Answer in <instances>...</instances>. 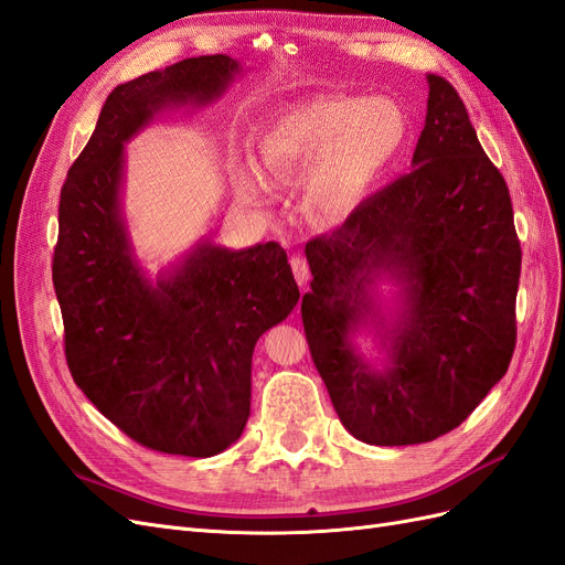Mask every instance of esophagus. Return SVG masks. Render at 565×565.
<instances>
[{
	"mask_svg": "<svg viewBox=\"0 0 565 565\" xmlns=\"http://www.w3.org/2000/svg\"><path fill=\"white\" fill-rule=\"evenodd\" d=\"M292 273H295V280L299 282V287H306V282H309V262L301 259V256H292Z\"/></svg>",
	"mask_w": 565,
	"mask_h": 565,
	"instance_id": "esophagus-1",
	"label": "esophagus"
}]
</instances>
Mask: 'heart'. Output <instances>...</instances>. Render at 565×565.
<instances>
[{
	"label": "heart",
	"mask_w": 565,
	"mask_h": 565,
	"mask_svg": "<svg viewBox=\"0 0 565 565\" xmlns=\"http://www.w3.org/2000/svg\"><path fill=\"white\" fill-rule=\"evenodd\" d=\"M409 122L391 98L320 96L278 115L259 139L262 164L273 174L311 167L303 200L320 218L353 214L401 156ZM249 198L262 193L254 177L241 179Z\"/></svg>",
	"instance_id": "1"
}]
</instances>
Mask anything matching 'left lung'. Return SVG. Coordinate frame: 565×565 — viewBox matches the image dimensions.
I'll return each instance as SVG.
<instances>
[{
  "label": "left lung",
  "instance_id": "8db88e82",
  "mask_svg": "<svg viewBox=\"0 0 565 565\" xmlns=\"http://www.w3.org/2000/svg\"><path fill=\"white\" fill-rule=\"evenodd\" d=\"M426 79L413 172L306 243V341L341 424L370 446L452 431L504 377L516 347L521 243L509 188L452 84ZM380 279L402 285L391 326L373 299ZM370 319L383 330L384 371L350 341Z\"/></svg>",
  "mask_w": 565,
  "mask_h": 565
}]
</instances>
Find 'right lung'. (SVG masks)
<instances>
[{
  "instance_id": "obj_1",
  "label": "right lung",
  "mask_w": 565,
  "mask_h": 565,
  "mask_svg": "<svg viewBox=\"0 0 565 565\" xmlns=\"http://www.w3.org/2000/svg\"><path fill=\"white\" fill-rule=\"evenodd\" d=\"M241 63L198 56L119 84L61 188L54 289L65 361L98 413L143 448L212 457L241 438L254 344L285 320L299 287L278 243H200L152 282L119 210L125 143L172 106H204Z\"/></svg>"
}]
</instances>
